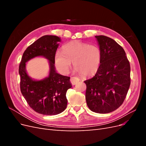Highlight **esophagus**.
Returning <instances> with one entry per match:
<instances>
[{
  "instance_id": "esophagus-1",
  "label": "esophagus",
  "mask_w": 146,
  "mask_h": 146,
  "mask_svg": "<svg viewBox=\"0 0 146 146\" xmlns=\"http://www.w3.org/2000/svg\"><path fill=\"white\" fill-rule=\"evenodd\" d=\"M70 82H71L72 85H76V84L79 82V78L77 77H72L70 78Z\"/></svg>"
}]
</instances>
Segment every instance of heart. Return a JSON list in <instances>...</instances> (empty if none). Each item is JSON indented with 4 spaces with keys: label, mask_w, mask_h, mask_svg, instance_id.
I'll use <instances>...</instances> for the list:
<instances>
[{
    "label": "heart",
    "mask_w": 146,
    "mask_h": 146,
    "mask_svg": "<svg viewBox=\"0 0 146 146\" xmlns=\"http://www.w3.org/2000/svg\"><path fill=\"white\" fill-rule=\"evenodd\" d=\"M101 61L102 52L98 46L78 41L64 45L63 52H57L55 55L56 68L61 73L68 74L73 63L76 71L85 77L96 74Z\"/></svg>",
    "instance_id": "1"
}]
</instances>
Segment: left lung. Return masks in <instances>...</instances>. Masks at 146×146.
<instances>
[{"instance_id":"8db88e82","label":"left lung","mask_w":146,"mask_h":146,"mask_svg":"<svg viewBox=\"0 0 146 146\" xmlns=\"http://www.w3.org/2000/svg\"><path fill=\"white\" fill-rule=\"evenodd\" d=\"M102 52L100 68L85 82L88 108L97 113H109L122 104L130 85V66L123 48L109 37L96 36Z\"/></svg>"}]
</instances>
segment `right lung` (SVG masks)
<instances>
[{
	"label": "right lung",
	"mask_w": 146,
	"mask_h": 146,
	"mask_svg": "<svg viewBox=\"0 0 146 146\" xmlns=\"http://www.w3.org/2000/svg\"><path fill=\"white\" fill-rule=\"evenodd\" d=\"M60 38L45 35L35 41L24 52L19 67L21 93L34 111L44 115H56L67 107L66 92L72 87L70 77L56 72L55 55ZM37 56L49 61V76L40 81L32 79L26 72V63Z\"/></svg>",
	"instance_id": "obj_1"
}]
</instances>
